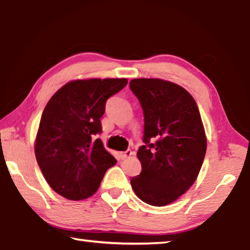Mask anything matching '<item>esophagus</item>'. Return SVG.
Here are the masks:
<instances>
[{"instance_id":"esophagus-1","label":"esophagus","mask_w":250,"mask_h":250,"mask_svg":"<svg viewBox=\"0 0 250 250\" xmlns=\"http://www.w3.org/2000/svg\"><path fill=\"white\" fill-rule=\"evenodd\" d=\"M120 158L122 159V160H125V159H126V158H130L131 155H132V151L131 150H126V151H124V152H120Z\"/></svg>"}]
</instances>
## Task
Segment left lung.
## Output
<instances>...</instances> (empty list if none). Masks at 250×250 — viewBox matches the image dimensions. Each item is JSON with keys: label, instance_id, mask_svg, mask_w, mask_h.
<instances>
[{"label": "left lung", "instance_id": "obj_1", "mask_svg": "<svg viewBox=\"0 0 250 250\" xmlns=\"http://www.w3.org/2000/svg\"><path fill=\"white\" fill-rule=\"evenodd\" d=\"M130 88L145 113L146 142L137 153L142 171L131 186L146 204L166 206L188 191L201 171L207 139L200 110L188 90L168 80L137 78Z\"/></svg>", "mask_w": 250, "mask_h": 250}]
</instances>
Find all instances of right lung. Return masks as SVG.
<instances>
[{"instance_id":"1","label":"right lung","mask_w":250,"mask_h":250,"mask_svg":"<svg viewBox=\"0 0 250 250\" xmlns=\"http://www.w3.org/2000/svg\"><path fill=\"white\" fill-rule=\"evenodd\" d=\"M126 83V78L71 80L46 104L35 156L50 188L67 200L94 195L104 173L117 163L95 135L101 132L105 101Z\"/></svg>"}]
</instances>
